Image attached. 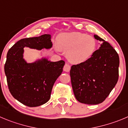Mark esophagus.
<instances>
[{"instance_id": "34e87169", "label": "esophagus", "mask_w": 128, "mask_h": 128, "mask_svg": "<svg viewBox=\"0 0 128 128\" xmlns=\"http://www.w3.org/2000/svg\"><path fill=\"white\" fill-rule=\"evenodd\" d=\"M70 70H71V66L68 64V63H66L64 66V71H66V72H69Z\"/></svg>"}]
</instances>
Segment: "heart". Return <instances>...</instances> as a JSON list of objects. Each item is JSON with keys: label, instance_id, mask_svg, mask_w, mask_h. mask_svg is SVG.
<instances>
[{"label": "heart", "instance_id": "obj_1", "mask_svg": "<svg viewBox=\"0 0 128 128\" xmlns=\"http://www.w3.org/2000/svg\"><path fill=\"white\" fill-rule=\"evenodd\" d=\"M58 45L67 52V57L73 63H81L89 59L97 46L96 39L91 35L79 32L65 33L58 37Z\"/></svg>", "mask_w": 128, "mask_h": 128}]
</instances>
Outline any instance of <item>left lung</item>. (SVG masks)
<instances>
[{"label": "left lung", "instance_id": "1", "mask_svg": "<svg viewBox=\"0 0 128 128\" xmlns=\"http://www.w3.org/2000/svg\"><path fill=\"white\" fill-rule=\"evenodd\" d=\"M102 42L89 59L72 65L70 70L71 84L76 100L81 103L96 105L108 96L119 78V57L108 42L95 34Z\"/></svg>", "mask_w": 128, "mask_h": 128}]
</instances>
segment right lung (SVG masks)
<instances>
[{"mask_svg":"<svg viewBox=\"0 0 128 128\" xmlns=\"http://www.w3.org/2000/svg\"><path fill=\"white\" fill-rule=\"evenodd\" d=\"M52 46L50 35L45 34L21 39L8 52L4 71L9 92L14 98L28 107H38L49 100L52 87L61 74L65 62H50L44 58L28 64L22 58L23 48L41 50Z\"/></svg>","mask_w":128,"mask_h":128,"instance_id":"add662e5","label":"right lung"}]
</instances>
